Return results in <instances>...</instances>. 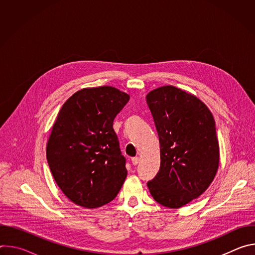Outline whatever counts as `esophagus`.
Listing matches in <instances>:
<instances>
[{
    "instance_id": "esophagus-1",
    "label": "esophagus",
    "mask_w": 255,
    "mask_h": 255,
    "mask_svg": "<svg viewBox=\"0 0 255 255\" xmlns=\"http://www.w3.org/2000/svg\"><path fill=\"white\" fill-rule=\"evenodd\" d=\"M131 161H132V164H133V165H137V164L139 163V158H138V157H133V158L131 159Z\"/></svg>"
}]
</instances>
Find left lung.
I'll use <instances>...</instances> for the list:
<instances>
[{
	"label": "left lung",
	"mask_w": 255,
	"mask_h": 255,
	"mask_svg": "<svg viewBox=\"0 0 255 255\" xmlns=\"http://www.w3.org/2000/svg\"><path fill=\"white\" fill-rule=\"evenodd\" d=\"M146 102L160 144V168L147 187L158 204L178 209L200 197L216 176L215 120L198 97L173 86L150 91Z\"/></svg>",
	"instance_id": "1"
}]
</instances>
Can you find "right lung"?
<instances>
[{
    "label": "right lung",
    "instance_id": "obj_1",
    "mask_svg": "<svg viewBox=\"0 0 255 255\" xmlns=\"http://www.w3.org/2000/svg\"><path fill=\"white\" fill-rule=\"evenodd\" d=\"M130 96L114 87L85 88L61 107L46 157L61 192L78 206L96 209L113 201L127 169L113 121Z\"/></svg>",
    "mask_w": 255,
    "mask_h": 255
}]
</instances>
